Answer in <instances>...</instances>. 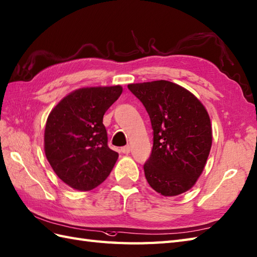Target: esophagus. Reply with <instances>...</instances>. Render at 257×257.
Returning <instances> with one entry per match:
<instances>
[{"label":"esophagus","instance_id":"esophagus-1","mask_svg":"<svg viewBox=\"0 0 257 257\" xmlns=\"http://www.w3.org/2000/svg\"><path fill=\"white\" fill-rule=\"evenodd\" d=\"M130 150H131L130 146H126V147H122L120 151H121L123 154H128V153H130Z\"/></svg>","mask_w":257,"mask_h":257}]
</instances>
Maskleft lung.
Returning <instances> with one entry per match:
<instances>
[{
  "mask_svg": "<svg viewBox=\"0 0 257 257\" xmlns=\"http://www.w3.org/2000/svg\"><path fill=\"white\" fill-rule=\"evenodd\" d=\"M145 106L153 129L151 156L143 165L149 185L163 196L190 189L210 152L212 131L206 108L184 87L169 81L129 84Z\"/></svg>",
  "mask_w": 257,
  "mask_h": 257,
  "instance_id": "left-lung-1",
  "label": "left lung"
}]
</instances>
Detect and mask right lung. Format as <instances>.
<instances>
[{
    "label": "right lung",
    "mask_w": 257,
    "mask_h": 257,
    "mask_svg": "<svg viewBox=\"0 0 257 257\" xmlns=\"http://www.w3.org/2000/svg\"><path fill=\"white\" fill-rule=\"evenodd\" d=\"M121 92L119 85L76 89L48 116L46 157L58 177L70 187L91 190L110 174L118 153L108 147L103 117Z\"/></svg>",
    "instance_id": "add662e5"
}]
</instances>
